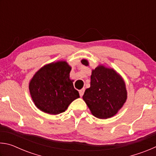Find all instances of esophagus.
I'll return each mask as SVG.
<instances>
[{
    "label": "esophagus",
    "mask_w": 156,
    "mask_h": 156,
    "mask_svg": "<svg viewBox=\"0 0 156 156\" xmlns=\"http://www.w3.org/2000/svg\"><path fill=\"white\" fill-rule=\"evenodd\" d=\"M84 89H81V90L79 91V94H80V96L81 97L83 96V94H84Z\"/></svg>",
    "instance_id": "esophagus-1"
}]
</instances>
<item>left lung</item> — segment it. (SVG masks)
Instances as JSON below:
<instances>
[{
    "mask_svg": "<svg viewBox=\"0 0 156 156\" xmlns=\"http://www.w3.org/2000/svg\"><path fill=\"white\" fill-rule=\"evenodd\" d=\"M81 62L88 65L84 59ZM83 98L92 114L107 119L116 114L126 101L125 83L112 69L98 66L92 71L90 87L84 91Z\"/></svg>",
    "mask_w": 156,
    "mask_h": 156,
    "instance_id": "obj_1",
    "label": "left lung"
}]
</instances>
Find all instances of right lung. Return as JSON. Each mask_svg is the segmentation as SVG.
Masks as SVG:
<instances>
[{"instance_id":"obj_1","label":"right lung","mask_w":156,"mask_h":156,"mask_svg":"<svg viewBox=\"0 0 156 156\" xmlns=\"http://www.w3.org/2000/svg\"><path fill=\"white\" fill-rule=\"evenodd\" d=\"M70 71L67 62L59 61L44 66L34 76L30 83V94L42 112L59 114L80 97L69 79Z\"/></svg>"}]
</instances>
